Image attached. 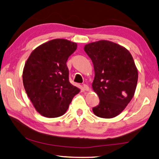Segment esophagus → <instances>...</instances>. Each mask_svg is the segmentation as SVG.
Segmentation results:
<instances>
[{
  "instance_id": "1",
  "label": "esophagus",
  "mask_w": 159,
  "mask_h": 159,
  "mask_svg": "<svg viewBox=\"0 0 159 159\" xmlns=\"http://www.w3.org/2000/svg\"><path fill=\"white\" fill-rule=\"evenodd\" d=\"M83 90H86V91L89 90V87H88V86L86 84H83Z\"/></svg>"
}]
</instances>
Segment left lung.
I'll return each instance as SVG.
<instances>
[{
	"instance_id": "left-lung-1",
	"label": "left lung",
	"mask_w": 159,
	"mask_h": 159,
	"mask_svg": "<svg viewBox=\"0 0 159 159\" xmlns=\"http://www.w3.org/2000/svg\"><path fill=\"white\" fill-rule=\"evenodd\" d=\"M84 50L93 61L95 78L92 86L99 99L93 113L104 118L116 116L135 92L138 72L133 58L124 47L105 40L85 45Z\"/></svg>"
}]
</instances>
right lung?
Here are the masks:
<instances>
[{
	"label": "right lung",
	"mask_w": 159,
	"mask_h": 159,
	"mask_svg": "<svg viewBox=\"0 0 159 159\" xmlns=\"http://www.w3.org/2000/svg\"><path fill=\"white\" fill-rule=\"evenodd\" d=\"M76 43L53 39L31 53L23 70V84L36 111L47 118L62 116L80 90L69 79L67 60Z\"/></svg>",
	"instance_id": "right-lung-1"
}]
</instances>
